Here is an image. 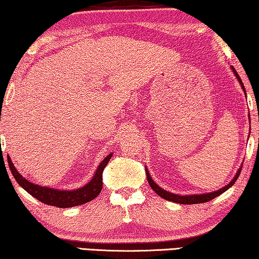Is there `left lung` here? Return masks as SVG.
<instances>
[{"mask_svg": "<svg viewBox=\"0 0 259 259\" xmlns=\"http://www.w3.org/2000/svg\"><path fill=\"white\" fill-rule=\"evenodd\" d=\"M232 69H233V71H234V74L236 75V77H237V79H238V82L241 83L242 89H243V90H244V93H245L244 85H243V83H242V79L240 78V76H238L237 71L235 70V68H233V67H232ZM241 170H242V166H241L240 169H238L237 174H236V176L234 177V180H233L232 182H230L228 185H226L225 188H222V189L218 190V191H214V192H212V193H206V194H194V196H178V194L170 193V192H168V191H165V190L161 189L160 186H158V185L156 184V183H155V182L152 180V177H150V175H149L148 170H147V169H146V174H147V181H148L149 185H150V188H152V189L155 191V192H156V193L158 194V196L162 197L163 199H165V200H169V201L178 202V204L191 205V204H200V202H206V201L212 200V199L217 198L218 196H220L221 193H224L225 191H227V190H228L229 188H232V186L234 185V183H235V182L237 181L238 176H240Z\"/></svg>", "mask_w": 259, "mask_h": 259, "instance_id": "1", "label": "left lung"}]
</instances>
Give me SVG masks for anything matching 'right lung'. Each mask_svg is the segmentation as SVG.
Instances as JSON below:
<instances>
[{"instance_id":"obj_1","label":"right lung","mask_w":259,"mask_h":259,"mask_svg":"<svg viewBox=\"0 0 259 259\" xmlns=\"http://www.w3.org/2000/svg\"><path fill=\"white\" fill-rule=\"evenodd\" d=\"M111 156H112V154L107 155L104 160L102 161V163L98 166V169L96 170V174H95L94 178L88 183V184L84 185L81 189L74 191H60L55 189L44 188V186L33 184V183L26 181L25 178L16 170L9 156H8V163H9V168L16 182H17L26 192H29L31 196L38 199L39 201H41L46 205L57 206V207L60 208H68L74 207V206L77 205L85 204V202L91 201L93 199L98 196L103 188V171H104Z\"/></svg>"}]
</instances>
